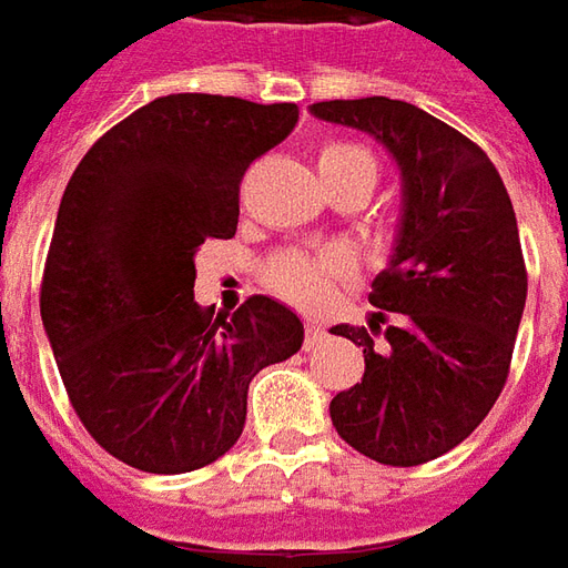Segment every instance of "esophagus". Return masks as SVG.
Here are the masks:
<instances>
[{
  "label": "esophagus",
  "instance_id": "esophagus-1",
  "mask_svg": "<svg viewBox=\"0 0 568 568\" xmlns=\"http://www.w3.org/2000/svg\"><path fill=\"white\" fill-rule=\"evenodd\" d=\"M324 336H327V331H324L322 324H306V339H303V343H306V349H315Z\"/></svg>",
  "mask_w": 568,
  "mask_h": 568
}]
</instances>
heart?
<instances>
[{"mask_svg":"<svg viewBox=\"0 0 568 568\" xmlns=\"http://www.w3.org/2000/svg\"><path fill=\"white\" fill-rule=\"evenodd\" d=\"M318 170L322 175H339V172H367L371 179H377V163L362 144L349 142H327L318 151ZM355 272V262L346 250H322V253H303L291 250L272 260L265 281L268 287L300 308H318L327 303V296L334 291L336 281L349 277Z\"/></svg>","mask_w":568,"mask_h":568,"instance_id":"obj_1","label":"heart"}]
</instances>
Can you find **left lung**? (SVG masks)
<instances>
[{"mask_svg": "<svg viewBox=\"0 0 568 568\" xmlns=\"http://www.w3.org/2000/svg\"><path fill=\"white\" fill-rule=\"evenodd\" d=\"M312 113L371 132L402 166L396 256L367 296L381 312L371 331H331L365 346V377L336 393L331 420L371 460L417 467L467 439L510 374L529 287L514 203L479 144L408 101H318Z\"/></svg>", "mask_w": 568, "mask_h": 568, "instance_id": "8db88e82", "label": "left lung"}]
</instances>
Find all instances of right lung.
<instances>
[{
	"instance_id": "1",
	"label": "right lung",
	"mask_w": 568,
	"mask_h": 568,
	"mask_svg": "<svg viewBox=\"0 0 568 568\" xmlns=\"http://www.w3.org/2000/svg\"><path fill=\"white\" fill-rule=\"evenodd\" d=\"M296 120V104L154 98L70 175L39 312L77 417L135 470L219 460L244 433L250 381L303 346L300 318L268 296L232 315L194 303L197 246L234 237L244 172Z\"/></svg>"
}]
</instances>
